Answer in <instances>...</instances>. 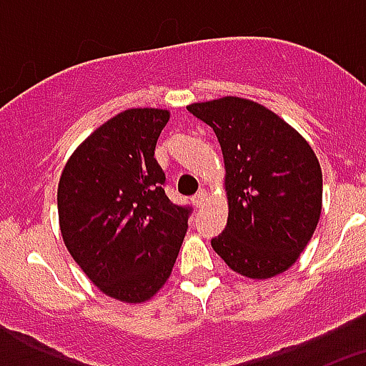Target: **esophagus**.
<instances>
[{"mask_svg":"<svg viewBox=\"0 0 366 366\" xmlns=\"http://www.w3.org/2000/svg\"><path fill=\"white\" fill-rule=\"evenodd\" d=\"M205 202H207V190L199 189L198 194H194V196H192V203L196 207H202Z\"/></svg>","mask_w":366,"mask_h":366,"instance_id":"esophagus-1","label":"esophagus"}]
</instances>
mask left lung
<instances>
[{
    "label": "left lung",
    "mask_w": 366,
    "mask_h": 366,
    "mask_svg": "<svg viewBox=\"0 0 366 366\" xmlns=\"http://www.w3.org/2000/svg\"><path fill=\"white\" fill-rule=\"evenodd\" d=\"M214 130L225 163L227 225L211 245L247 279L293 266L322 209V172L308 141L277 113L249 99L222 97L187 106Z\"/></svg>",
    "instance_id": "1"
}]
</instances>
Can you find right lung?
I'll return each instance as SVG.
<instances>
[{
  "label": "right lung",
  "instance_id": "1",
  "mask_svg": "<svg viewBox=\"0 0 366 366\" xmlns=\"http://www.w3.org/2000/svg\"><path fill=\"white\" fill-rule=\"evenodd\" d=\"M168 119V109H124L79 144L58 183L67 251L121 302H147L159 292L189 227L190 209L168 199L154 157Z\"/></svg>",
  "mask_w": 366,
  "mask_h": 366
}]
</instances>
